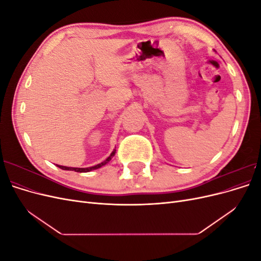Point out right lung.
Returning <instances> with one entry per match:
<instances>
[{
    "label": "right lung",
    "mask_w": 261,
    "mask_h": 261,
    "mask_svg": "<svg viewBox=\"0 0 261 261\" xmlns=\"http://www.w3.org/2000/svg\"><path fill=\"white\" fill-rule=\"evenodd\" d=\"M115 152H116V150L114 149L113 151H112V153L110 154L103 162H101V163H99V164H97V165H93V167H89V168H70V167H63V165H59V164H57V167H59V168H60V169H62V170H66V171H75V172H80V173L90 172V171H93V170L100 169L101 167H103V165H106L107 163H109L110 161H111L112 158L114 156Z\"/></svg>",
    "instance_id": "obj_1"
}]
</instances>
